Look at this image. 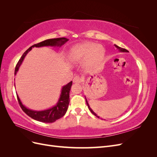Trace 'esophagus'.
<instances>
[{
  "label": "esophagus",
  "instance_id": "34e87169",
  "mask_svg": "<svg viewBox=\"0 0 157 157\" xmlns=\"http://www.w3.org/2000/svg\"><path fill=\"white\" fill-rule=\"evenodd\" d=\"M82 78L79 76H75L73 78V82L75 83H80L82 82Z\"/></svg>",
  "mask_w": 157,
  "mask_h": 157
}]
</instances>
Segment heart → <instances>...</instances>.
Here are the masks:
<instances>
[{
  "label": "heart",
  "mask_w": 157,
  "mask_h": 157,
  "mask_svg": "<svg viewBox=\"0 0 157 157\" xmlns=\"http://www.w3.org/2000/svg\"><path fill=\"white\" fill-rule=\"evenodd\" d=\"M105 54L103 48L93 42H84L73 46L68 53L67 58L71 63H78L85 59L84 65L88 69L96 67Z\"/></svg>",
  "instance_id": "heart-1"
}]
</instances>
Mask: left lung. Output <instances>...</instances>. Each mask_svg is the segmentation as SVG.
Here are the masks:
<instances>
[{
    "mask_svg": "<svg viewBox=\"0 0 157 157\" xmlns=\"http://www.w3.org/2000/svg\"><path fill=\"white\" fill-rule=\"evenodd\" d=\"M115 47L116 48H117V49H118V50H119L120 52H128V51L127 50H126V49H124V48H121V47H119V46H117L116 44H115ZM85 99H86V104H87V105H88V109H89V110L90 111V112H91L94 115H95L96 117H97L98 118H99V116H98L96 113H95L94 111H93V110L92 109L90 108V105H89V104H88V101H87V99H86V97H85Z\"/></svg>",
    "mask_w": 157,
    "mask_h": 157,
    "instance_id": "left-lung-1",
    "label": "left lung"
}]
</instances>
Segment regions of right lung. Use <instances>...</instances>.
<instances>
[{"label": "right lung", "mask_w": 157, "mask_h": 157, "mask_svg": "<svg viewBox=\"0 0 157 157\" xmlns=\"http://www.w3.org/2000/svg\"><path fill=\"white\" fill-rule=\"evenodd\" d=\"M68 40L69 39H66L65 37L57 38V39L45 40L41 42H39V43L31 46L30 48H28L24 53H23V54L21 57L20 59L19 60L18 63L16 66L15 73H14V75H16L17 74L19 68H20V65H21L25 56L28 54V52L32 50V48H34V47L40 48V47H43V46H54V47L59 46L60 47L62 45H63L65 42H67ZM72 83L73 82L71 81L67 84L65 85V86L62 87L61 94H60V97L58 99V103H56V105L53 106L50 109H46V110H42V111H34V110H32V109H28L25 106L23 105L20 98H19L17 95L19 104H20L22 110L24 111L28 116L33 118V119L42 122H46V123L54 122L56 120H58L59 118L63 117L67 111L69 101H70L69 92H70L71 86H72ZM14 85H15V84H14Z\"/></svg>", "instance_id": "add662e5"}]
</instances>
